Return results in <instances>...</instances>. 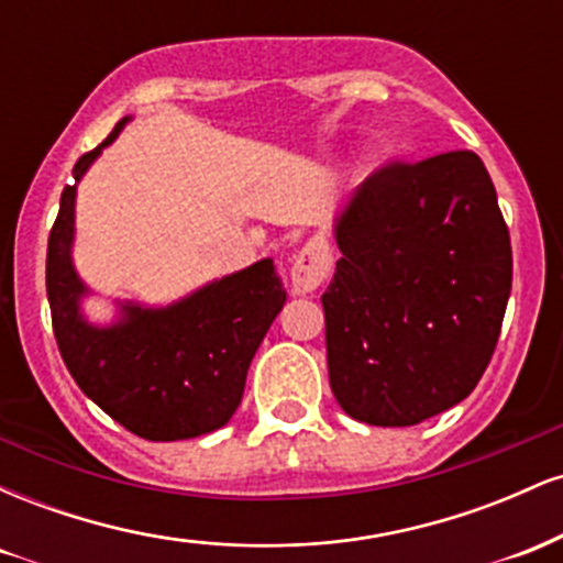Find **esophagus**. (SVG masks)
<instances>
[{"label": "esophagus", "mask_w": 563, "mask_h": 563, "mask_svg": "<svg viewBox=\"0 0 563 563\" xmlns=\"http://www.w3.org/2000/svg\"><path fill=\"white\" fill-rule=\"evenodd\" d=\"M333 267V251L325 238H312L301 245L299 254L290 260V288L294 294H314L325 277L331 275Z\"/></svg>", "instance_id": "34e87169"}]
</instances>
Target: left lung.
<instances>
[{
	"label": "left lung",
	"mask_w": 563,
	"mask_h": 563,
	"mask_svg": "<svg viewBox=\"0 0 563 563\" xmlns=\"http://www.w3.org/2000/svg\"><path fill=\"white\" fill-rule=\"evenodd\" d=\"M322 294L328 376L346 416L416 426L466 399L510 296V238L471 151L373 172L335 217Z\"/></svg>",
	"instance_id": "left-lung-1"
}]
</instances>
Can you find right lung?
<instances>
[{
	"mask_svg": "<svg viewBox=\"0 0 563 563\" xmlns=\"http://www.w3.org/2000/svg\"><path fill=\"white\" fill-rule=\"evenodd\" d=\"M126 121L76 161L74 185L63 190L49 232L47 299L57 349L79 389L132 434L177 442L230 421L251 360L286 303V288L273 260H262L169 307L126 301L113 325L84 320L87 286L70 260L76 185Z\"/></svg>",
	"mask_w": 563,
	"mask_h": 563,
	"instance_id": "right-lung-1",
	"label": "right lung"
}]
</instances>
